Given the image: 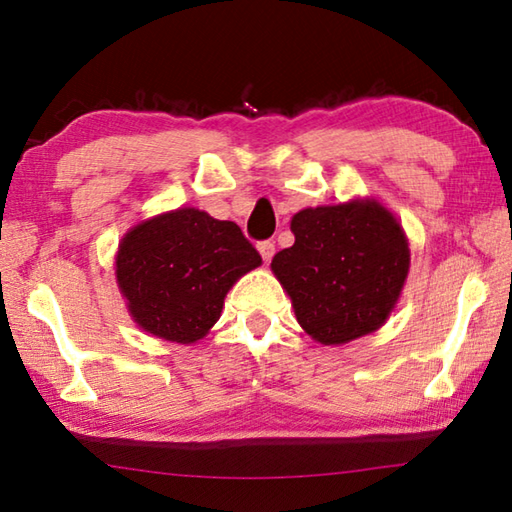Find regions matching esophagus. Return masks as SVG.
I'll return each instance as SVG.
<instances>
[{
	"mask_svg": "<svg viewBox=\"0 0 512 512\" xmlns=\"http://www.w3.org/2000/svg\"><path fill=\"white\" fill-rule=\"evenodd\" d=\"M257 250H259V255H262L264 262L268 264L270 259H273V255H275V244L273 242H259Z\"/></svg>",
	"mask_w": 512,
	"mask_h": 512,
	"instance_id": "34e87169",
	"label": "esophagus"
}]
</instances>
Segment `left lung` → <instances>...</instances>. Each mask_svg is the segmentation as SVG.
I'll use <instances>...</instances> for the list:
<instances>
[{"label":"left lung","instance_id":"8db88e82","mask_svg":"<svg viewBox=\"0 0 512 512\" xmlns=\"http://www.w3.org/2000/svg\"><path fill=\"white\" fill-rule=\"evenodd\" d=\"M295 244L273 257L299 325L321 345L376 332L409 275V242L396 215L374 198L310 206L290 222Z\"/></svg>","mask_w":512,"mask_h":512}]
</instances>
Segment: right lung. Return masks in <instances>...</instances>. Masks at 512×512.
Segmentation results:
<instances>
[{"mask_svg": "<svg viewBox=\"0 0 512 512\" xmlns=\"http://www.w3.org/2000/svg\"><path fill=\"white\" fill-rule=\"evenodd\" d=\"M262 266L235 222L184 209L129 228L116 250V284L140 330L171 343L204 339L226 292Z\"/></svg>", "mask_w": 512, "mask_h": 512, "instance_id": "right-lung-1", "label": "right lung"}]
</instances>
